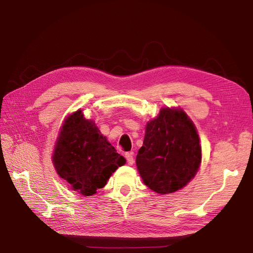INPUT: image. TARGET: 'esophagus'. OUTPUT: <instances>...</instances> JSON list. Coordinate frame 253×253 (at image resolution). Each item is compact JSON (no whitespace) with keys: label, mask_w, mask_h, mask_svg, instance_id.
I'll return each instance as SVG.
<instances>
[{"label":"esophagus","mask_w":253,"mask_h":253,"mask_svg":"<svg viewBox=\"0 0 253 253\" xmlns=\"http://www.w3.org/2000/svg\"><path fill=\"white\" fill-rule=\"evenodd\" d=\"M125 158L127 160L128 165H132L133 162H135V160H133V152H127L125 154Z\"/></svg>","instance_id":"1"}]
</instances>
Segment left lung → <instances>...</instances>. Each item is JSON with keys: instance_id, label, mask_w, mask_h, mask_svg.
Wrapping results in <instances>:
<instances>
[{"instance_id": "obj_1", "label": "left lung", "mask_w": 253, "mask_h": 253, "mask_svg": "<svg viewBox=\"0 0 253 253\" xmlns=\"http://www.w3.org/2000/svg\"><path fill=\"white\" fill-rule=\"evenodd\" d=\"M201 159L200 139L189 116L180 107H163L147 123L136 164L144 185L168 195L196 176Z\"/></svg>"}]
</instances>
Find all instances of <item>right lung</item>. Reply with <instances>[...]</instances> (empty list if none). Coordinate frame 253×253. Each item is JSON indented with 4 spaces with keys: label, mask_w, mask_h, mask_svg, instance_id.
Returning a JSON list of instances; mask_svg holds the SVG:
<instances>
[{
    "label": "right lung",
    "mask_w": 253,
    "mask_h": 253,
    "mask_svg": "<svg viewBox=\"0 0 253 253\" xmlns=\"http://www.w3.org/2000/svg\"><path fill=\"white\" fill-rule=\"evenodd\" d=\"M52 162L57 175L74 191L90 197L106 185L126 160L102 135L95 123L78 110L64 120Z\"/></svg>",
    "instance_id": "1"
}]
</instances>
